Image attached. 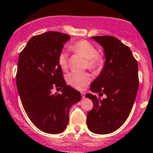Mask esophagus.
<instances>
[{
    "label": "esophagus",
    "instance_id": "obj_1",
    "mask_svg": "<svg viewBox=\"0 0 153 153\" xmlns=\"http://www.w3.org/2000/svg\"><path fill=\"white\" fill-rule=\"evenodd\" d=\"M81 95H82V99L85 98V93L81 92Z\"/></svg>",
    "mask_w": 153,
    "mask_h": 153
}]
</instances>
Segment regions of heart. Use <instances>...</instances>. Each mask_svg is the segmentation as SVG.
<instances>
[{"label": "heart", "instance_id": "1", "mask_svg": "<svg viewBox=\"0 0 153 153\" xmlns=\"http://www.w3.org/2000/svg\"><path fill=\"white\" fill-rule=\"evenodd\" d=\"M74 52L80 53L87 59L88 67L93 71L100 68L103 64V59L97 54V49L91 42L87 40H81L70 46ZM68 55L65 51H62L58 56V63L62 70L68 68ZM67 82L76 89L82 90L85 88L91 81V75L87 72H78L73 71L66 76Z\"/></svg>", "mask_w": 153, "mask_h": 153}]
</instances>
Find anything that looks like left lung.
<instances>
[{"instance_id": "obj_1", "label": "left lung", "mask_w": 153, "mask_h": 153, "mask_svg": "<svg viewBox=\"0 0 153 153\" xmlns=\"http://www.w3.org/2000/svg\"><path fill=\"white\" fill-rule=\"evenodd\" d=\"M92 39L103 48L105 61L90 90L100 96L105 94L107 98L86 94L94 103L87 114V126L96 134H109L125 122L133 108L138 89V62L130 48L116 37L97 36Z\"/></svg>"}]
</instances>
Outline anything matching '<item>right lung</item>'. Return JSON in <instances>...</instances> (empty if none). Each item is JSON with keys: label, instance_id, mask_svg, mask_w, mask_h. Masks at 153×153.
<instances>
[{"label": "right lung", "instance_id": "obj_1", "mask_svg": "<svg viewBox=\"0 0 153 153\" xmlns=\"http://www.w3.org/2000/svg\"><path fill=\"white\" fill-rule=\"evenodd\" d=\"M70 36L47 31L34 36L19 55L16 84L23 108L39 130L58 134L65 130L72 105L81 100L79 91L66 85L58 56ZM53 87L62 90L53 94Z\"/></svg>", "mask_w": 153, "mask_h": 153}]
</instances>
